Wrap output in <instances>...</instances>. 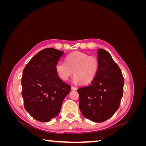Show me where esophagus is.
Here are the masks:
<instances>
[{"label": "esophagus", "mask_w": 146, "mask_h": 146, "mask_svg": "<svg viewBox=\"0 0 146 146\" xmlns=\"http://www.w3.org/2000/svg\"><path fill=\"white\" fill-rule=\"evenodd\" d=\"M71 90H73V91H76V90H77V87H75V86H71Z\"/></svg>", "instance_id": "34e87169"}]
</instances>
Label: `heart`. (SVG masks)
Wrapping results in <instances>:
<instances>
[{"label": "heart", "instance_id": "heart-1", "mask_svg": "<svg viewBox=\"0 0 146 146\" xmlns=\"http://www.w3.org/2000/svg\"><path fill=\"white\" fill-rule=\"evenodd\" d=\"M99 67V60L96 56L81 52H74L66 57V62L58 61L55 64V70L59 77L63 80H67L74 72L75 82L87 84L94 80Z\"/></svg>", "mask_w": 146, "mask_h": 146}]
</instances>
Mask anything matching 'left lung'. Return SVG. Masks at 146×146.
<instances>
[{
	"instance_id": "left-lung-1",
	"label": "left lung",
	"mask_w": 146,
	"mask_h": 146,
	"mask_svg": "<svg viewBox=\"0 0 146 146\" xmlns=\"http://www.w3.org/2000/svg\"><path fill=\"white\" fill-rule=\"evenodd\" d=\"M99 70L87 86L78 88L79 107L83 116L96 122L111 117L118 110L124 83L122 74L107 50L99 48Z\"/></svg>"
}]
</instances>
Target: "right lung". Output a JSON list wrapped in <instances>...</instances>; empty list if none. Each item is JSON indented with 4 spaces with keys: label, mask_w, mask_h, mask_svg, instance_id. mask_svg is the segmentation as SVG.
Returning <instances> with one entry per match:
<instances>
[{
    "label": "right lung",
    "mask_w": 146,
    "mask_h": 146,
    "mask_svg": "<svg viewBox=\"0 0 146 146\" xmlns=\"http://www.w3.org/2000/svg\"><path fill=\"white\" fill-rule=\"evenodd\" d=\"M64 52L54 48L39 52L23 70L21 83L24 108L40 122H48L58 116L70 85L61 80L55 64Z\"/></svg>",
    "instance_id": "1"
}]
</instances>
